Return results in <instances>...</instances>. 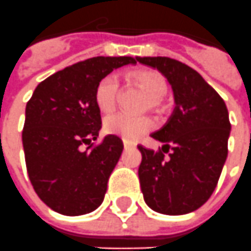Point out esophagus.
Returning <instances> with one entry per match:
<instances>
[{
    "label": "esophagus",
    "instance_id": "34e87169",
    "mask_svg": "<svg viewBox=\"0 0 251 251\" xmlns=\"http://www.w3.org/2000/svg\"><path fill=\"white\" fill-rule=\"evenodd\" d=\"M132 146H135V145H134V143H131V142H127V141H124V149L132 148Z\"/></svg>",
    "mask_w": 251,
    "mask_h": 251
}]
</instances>
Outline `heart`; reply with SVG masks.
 Listing matches in <instances>:
<instances>
[{
	"label": "heart",
	"instance_id": "b5f03b06",
	"mask_svg": "<svg viewBox=\"0 0 251 251\" xmlns=\"http://www.w3.org/2000/svg\"><path fill=\"white\" fill-rule=\"evenodd\" d=\"M128 79L142 89L151 100L153 108H161L162 98L167 94L168 84L161 72L155 70H135L128 74ZM120 84L115 75H106L97 84L96 103L103 113L113 112L117 106ZM103 128L110 135H116L127 142H135L153 128V120L145 116L117 113L105 119Z\"/></svg>",
	"mask_w": 251,
	"mask_h": 251
}]
</instances>
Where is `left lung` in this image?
I'll return each instance as SVG.
<instances>
[{
	"label": "left lung",
	"mask_w": 251,
	"mask_h": 251,
	"mask_svg": "<svg viewBox=\"0 0 251 251\" xmlns=\"http://www.w3.org/2000/svg\"><path fill=\"white\" fill-rule=\"evenodd\" d=\"M161 72L175 96L168 123L151 134L164 143L142 153L139 181L143 200L157 213L186 215L201 208L215 191L228 154L231 131L226 102L197 71L169 57H136ZM171 149L168 160L164 152Z\"/></svg>",
	"instance_id": "obj_1"
}]
</instances>
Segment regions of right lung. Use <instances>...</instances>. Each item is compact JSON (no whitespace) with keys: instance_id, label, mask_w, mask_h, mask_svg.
<instances>
[{"instance_id":"add662e5","label":"right lung","mask_w":251,"mask_h":251,"mask_svg":"<svg viewBox=\"0 0 251 251\" xmlns=\"http://www.w3.org/2000/svg\"><path fill=\"white\" fill-rule=\"evenodd\" d=\"M132 57H93L58 71L36 86L25 106L23 149L31 184L50 209L64 216L96 210L123 151L119 136L96 148L101 115L96 103L100 80Z\"/></svg>"}]
</instances>
